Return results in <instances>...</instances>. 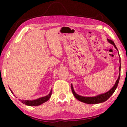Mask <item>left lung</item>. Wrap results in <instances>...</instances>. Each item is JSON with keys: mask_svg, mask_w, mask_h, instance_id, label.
Masks as SVG:
<instances>
[{"mask_svg": "<svg viewBox=\"0 0 127 127\" xmlns=\"http://www.w3.org/2000/svg\"><path fill=\"white\" fill-rule=\"evenodd\" d=\"M107 40H108L109 43L113 45V46H114V47H115L116 49L117 50V48L116 47V45H115V44H114V43L113 42V41H112V40H110V39H107ZM120 69H121V64H120V67H119L120 72ZM120 77V74H119V78H118L117 81H116V82L115 83V84H114V86H113V87L112 89L110 90V91H109L108 92H107V93H106L105 94H103L99 95H98V96H96L84 97V96H80V95H77V94L74 92L73 88L72 85V86H71V89H72L73 94L74 95V97H75L77 99L80 100V101L83 102H84V103H86L88 104H95V103H102V102H105V101H106V100H107V99H108L111 96V95H112L114 93V92L115 91L116 88L117 87L118 84H119Z\"/></svg>", "mask_w": 127, "mask_h": 127, "instance_id": "left-lung-1", "label": "left lung"}]
</instances>
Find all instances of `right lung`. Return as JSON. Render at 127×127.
I'll use <instances>...</instances> for the list:
<instances>
[{
    "label": "right lung",
    "instance_id": "1",
    "mask_svg": "<svg viewBox=\"0 0 127 127\" xmlns=\"http://www.w3.org/2000/svg\"><path fill=\"white\" fill-rule=\"evenodd\" d=\"M10 91H11L12 94H13L11 90H10ZM51 91L50 92V93L49 94H48V95H47V96H44V97H41V98L37 99H36V100H20L21 101L22 103L25 104L26 105H28V106H39L40 105H41V104H42L43 103H44V102L47 101V100L50 99V97H51Z\"/></svg>",
    "mask_w": 127,
    "mask_h": 127
}]
</instances>
